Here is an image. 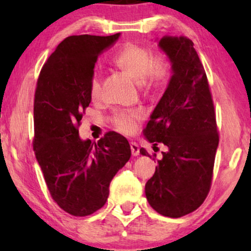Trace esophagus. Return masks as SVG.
Instances as JSON below:
<instances>
[{
	"label": "esophagus",
	"mask_w": 251,
	"mask_h": 251,
	"mask_svg": "<svg viewBox=\"0 0 251 251\" xmlns=\"http://www.w3.org/2000/svg\"><path fill=\"white\" fill-rule=\"evenodd\" d=\"M130 149H131V153H132L133 156L138 155V154H139V146L137 145L136 143H133V142L130 143Z\"/></svg>",
	"instance_id": "obj_1"
}]
</instances>
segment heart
Returning a JSON list of instances; mask_svg holds the SVG:
<instances>
[{"mask_svg": "<svg viewBox=\"0 0 251 251\" xmlns=\"http://www.w3.org/2000/svg\"><path fill=\"white\" fill-rule=\"evenodd\" d=\"M119 68L130 75L139 87L145 91H156L166 85L171 73V64L166 54L153 56L152 50L137 43H126L113 58ZM101 92V80L97 72L90 80V96L99 98ZM143 114L139 111H123L113 116V125L120 132L131 135L142 121Z\"/></svg>", "mask_w": 251, "mask_h": 251, "instance_id": "1", "label": "heart"}]
</instances>
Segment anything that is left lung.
Returning <instances> with one entry per match:
<instances>
[{
    "instance_id": "8db88e82",
    "label": "left lung",
    "mask_w": 251,
    "mask_h": 251,
    "mask_svg": "<svg viewBox=\"0 0 251 251\" xmlns=\"http://www.w3.org/2000/svg\"><path fill=\"white\" fill-rule=\"evenodd\" d=\"M159 46L169 57L173 76L144 135L154 147L163 144L168 151L157 160L145 194L154 210L178 218L197 210L207 198L219 136L208 78L193 42L163 36ZM140 153L152 157L145 149Z\"/></svg>"
}]
</instances>
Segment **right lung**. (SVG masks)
Instances as JSON below:
<instances>
[{"mask_svg": "<svg viewBox=\"0 0 251 251\" xmlns=\"http://www.w3.org/2000/svg\"><path fill=\"white\" fill-rule=\"evenodd\" d=\"M119 36L120 33L66 37L37 78L34 153L51 198L76 217L94 214L106 203L113 177L131 156L128 140L115 131L105 133L97 143L78 136L82 116L91 101L96 61Z\"/></svg>", "mask_w": 251, "mask_h": 251, "instance_id": "add662e5", "label": "right lung"}]
</instances>
